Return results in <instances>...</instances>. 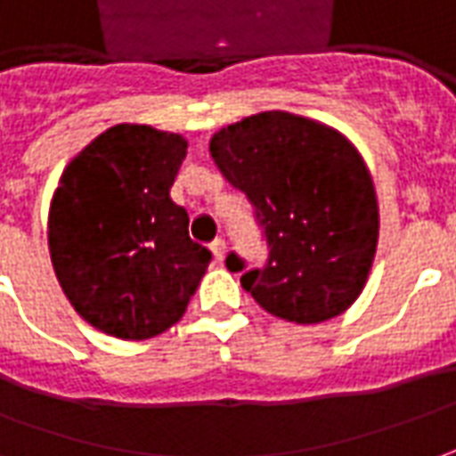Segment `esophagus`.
Instances as JSON below:
<instances>
[{"label": "esophagus", "mask_w": 456, "mask_h": 456, "mask_svg": "<svg viewBox=\"0 0 456 456\" xmlns=\"http://www.w3.org/2000/svg\"><path fill=\"white\" fill-rule=\"evenodd\" d=\"M209 249H212V254H215L216 262H222V259H224V254H227V244H224V240H215L212 244H209Z\"/></svg>", "instance_id": "obj_1"}]
</instances>
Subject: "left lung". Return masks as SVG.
<instances>
[{
  "mask_svg": "<svg viewBox=\"0 0 456 456\" xmlns=\"http://www.w3.org/2000/svg\"><path fill=\"white\" fill-rule=\"evenodd\" d=\"M209 151L267 237L265 267L227 256L256 305L294 324H319L354 305L379 240L374 182L357 147L327 124L259 111L222 126Z\"/></svg>",
  "mask_w": 456,
  "mask_h": 456,
  "instance_id": "1",
  "label": "left lung"
}]
</instances>
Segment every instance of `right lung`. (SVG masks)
I'll return each instance as SVG.
<instances>
[{"mask_svg":"<svg viewBox=\"0 0 456 456\" xmlns=\"http://www.w3.org/2000/svg\"><path fill=\"white\" fill-rule=\"evenodd\" d=\"M187 139L117 124L67 164L49 207V254L77 314L117 339H150L182 319L212 252L189 240L169 189Z\"/></svg>","mask_w":456,"mask_h":456,"instance_id":"add662e5","label":"right lung"}]
</instances>
